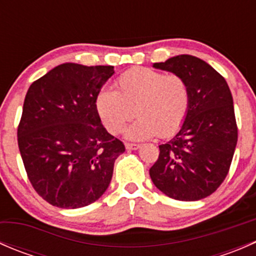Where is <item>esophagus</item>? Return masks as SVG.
<instances>
[{
    "instance_id": "1",
    "label": "esophagus",
    "mask_w": 256,
    "mask_h": 256,
    "mask_svg": "<svg viewBox=\"0 0 256 256\" xmlns=\"http://www.w3.org/2000/svg\"><path fill=\"white\" fill-rule=\"evenodd\" d=\"M125 146H126V148L128 150H138V147H140V144H125Z\"/></svg>"
}]
</instances>
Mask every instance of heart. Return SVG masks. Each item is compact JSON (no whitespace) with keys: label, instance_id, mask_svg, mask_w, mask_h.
I'll return each mask as SVG.
<instances>
[{"label":"heart","instance_id":"b5f03b06","mask_svg":"<svg viewBox=\"0 0 256 256\" xmlns=\"http://www.w3.org/2000/svg\"><path fill=\"white\" fill-rule=\"evenodd\" d=\"M115 90L102 89L95 99L96 112L108 132L118 135L134 118L128 138L142 140L176 132L190 110V92L180 74L151 68H132L118 76Z\"/></svg>","mask_w":256,"mask_h":256}]
</instances>
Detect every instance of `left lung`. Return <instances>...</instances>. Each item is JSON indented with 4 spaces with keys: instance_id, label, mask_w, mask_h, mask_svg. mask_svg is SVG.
<instances>
[{
    "instance_id": "left-lung-1",
    "label": "left lung",
    "mask_w": 256,
    "mask_h": 256,
    "mask_svg": "<svg viewBox=\"0 0 256 256\" xmlns=\"http://www.w3.org/2000/svg\"><path fill=\"white\" fill-rule=\"evenodd\" d=\"M154 66L187 80L190 104L180 131L158 146L150 177L170 198L203 200L226 180L238 141L230 89L216 69L197 56L180 54Z\"/></svg>"
}]
</instances>
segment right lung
Masks as SVG:
<instances>
[{
  "label": "right lung",
  "mask_w": 256,
  "mask_h": 256,
  "mask_svg": "<svg viewBox=\"0 0 256 256\" xmlns=\"http://www.w3.org/2000/svg\"><path fill=\"white\" fill-rule=\"evenodd\" d=\"M112 66L64 63L32 82L17 128L30 182L49 204L82 208L110 184L125 146L102 126L95 99Z\"/></svg>",
  "instance_id": "obj_1"
}]
</instances>
